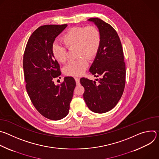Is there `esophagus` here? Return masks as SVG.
<instances>
[{"mask_svg":"<svg viewBox=\"0 0 159 159\" xmlns=\"http://www.w3.org/2000/svg\"><path fill=\"white\" fill-rule=\"evenodd\" d=\"M75 80L77 85H80V79L78 78V77H75Z\"/></svg>","mask_w":159,"mask_h":159,"instance_id":"34e87169","label":"esophagus"}]
</instances>
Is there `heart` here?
<instances>
[{"label":"heart","mask_w":159,"mask_h":159,"mask_svg":"<svg viewBox=\"0 0 159 159\" xmlns=\"http://www.w3.org/2000/svg\"><path fill=\"white\" fill-rule=\"evenodd\" d=\"M61 41L68 49L75 48L76 56L79 57L65 66V74L79 76L88 66L87 58L91 60L98 53L101 44V34L99 29L94 26H75L70 28L62 36ZM52 53L58 62L65 63L66 61V49L59 43H53Z\"/></svg>","instance_id":"b5f03b06"}]
</instances>
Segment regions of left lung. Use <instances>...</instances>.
<instances>
[{"instance_id": "1", "label": "left lung", "mask_w": 159, "mask_h": 159, "mask_svg": "<svg viewBox=\"0 0 159 159\" xmlns=\"http://www.w3.org/2000/svg\"><path fill=\"white\" fill-rule=\"evenodd\" d=\"M101 34L98 53L89 71L99 79L93 81L82 77L80 82L84 87V101L90 111L104 113L114 108L121 99L125 86L126 66L119 36L110 25L99 18H90Z\"/></svg>"}]
</instances>
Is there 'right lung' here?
<instances>
[{
	"instance_id": "add662e5",
	"label": "right lung",
	"mask_w": 159,
	"mask_h": 159,
	"mask_svg": "<svg viewBox=\"0 0 159 159\" xmlns=\"http://www.w3.org/2000/svg\"><path fill=\"white\" fill-rule=\"evenodd\" d=\"M66 26L50 25L39 27L30 37L23 56L28 96L40 114L51 120H59L68 115L76 85L72 77H65L58 85L53 81L61 72L52 55V46Z\"/></svg>"
}]
</instances>
